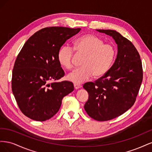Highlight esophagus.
Instances as JSON below:
<instances>
[{"label": "esophagus", "mask_w": 152, "mask_h": 152, "mask_svg": "<svg viewBox=\"0 0 152 152\" xmlns=\"http://www.w3.org/2000/svg\"><path fill=\"white\" fill-rule=\"evenodd\" d=\"M82 87V86L80 84H74V87L75 89H78L80 88V87Z\"/></svg>", "instance_id": "obj_1"}]
</instances>
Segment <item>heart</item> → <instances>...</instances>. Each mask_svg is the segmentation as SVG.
<instances>
[{
	"label": "heart",
	"instance_id": "b5f03b06",
	"mask_svg": "<svg viewBox=\"0 0 152 152\" xmlns=\"http://www.w3.org/2000/svg\"><path fill=\"white\" fill-rule=\"evenodd\" d=\"M104 40L93 34H86L77 38L73 48L68 44L59 48L57 58L61 66L68 70L73 67L75 50L84 58L82 68L70 73L67 79L75 84H81L94 75L99 78L104 75L115 61L117 49L114 45L104 43Z\"/></svg>",
	"mask_w": 152,
	"mask_h": 152
}]
</instances>
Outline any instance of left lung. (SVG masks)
Listing matches in <instances>:
<instances>
[{
    "label": "left lung",
    "mask_w": 152,
    "mask_h": 152,
    "mask_svg": "<svg viewBox=\"0 0 152 152\" xmlns=\"http://www.w3.org/2000/svg\"><path fill=\"white\" fill-rule=\"evenodd\" d=\"M113 37L118 47L117 58L110 70L94 82L83 86L89 94L84 105L94 120L107 121L121 115L135 103L142 80L139 53L130 40L112 30H96Z\"/></svg>",
    "instance_id": "1"
}]
</instances>
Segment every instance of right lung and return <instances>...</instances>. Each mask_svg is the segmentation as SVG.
<instances>
[{
  "instance_id": "add662e5",
  "label": "right lung",
  "mask_w": 152,
  "mask_h": 152,
  "mask_svg": "<svg viewBox=\"0 0 152 152\" xmlns=\"http://www.w3.org/2000/svg\"><path fill=\"white\" fill-rule=\"evenodd\" d=\"M80 30L47 27L35 32L24 44L14 65L11 85L25 116L37 121L48 120L59 111L63 98L74 89L72 82H55L65 75L57 55L66 40Z\"/></svg>"
}]
</instances>
